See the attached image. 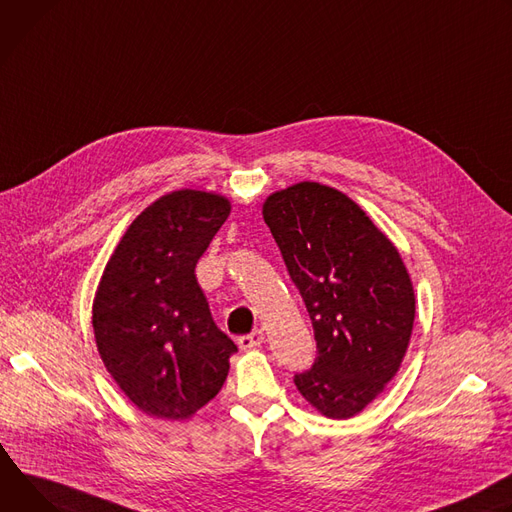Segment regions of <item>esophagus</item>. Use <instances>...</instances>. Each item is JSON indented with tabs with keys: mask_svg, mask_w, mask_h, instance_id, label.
Here are the masks:
<instances>
[{
	"mask_svg": "<svg viewBox=\"0 0 512 512\" xmlns=\"http://www.w3.org/2000/svg\"><path fill=\"white\" fill-rule=\"evenodd\" d=\"M264 342V333L260 329L252 331V333H246V335H240L238 337V346L242 350H252V348H258L260 344Z\"/></svg>",
	"mask_w": 512,
	"mask_h": 512,
	"instance_id": "obj_1",
	"label": "esophagus"
}]
</instances>
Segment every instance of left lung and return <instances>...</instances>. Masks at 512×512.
I'll return each mask as SVG.
<instances>
[{
    "label": "left lung",
    "mask_w": 512,
    "mask_h": 512,
    "mask_svg": "<svg viewBox=\"0 0 512 512\" xmlns=\"http://www.w3.org/2000/svg\"><path fill=\"white\" fill-rule=\"evenodd\" d=\"M262 215L317 342L313 366L295 384L325 417H354L409 346L415 293L401 254L350 197L319 183L270 195Z\"/></svg>",
    "instance_id": "8db88e82"
}]
</instances>
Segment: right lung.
Segmentation results:
<instances>
[{"instance_id":"1","label":"right lung","mask_w":512,"mask_h":512,"mask_svg":"<svg viewBox=\"0 0 512 512\" xmlns=\"http://www.w3.org/2000/svg\"><path fill=\"white\" fill-rule=\"evenodd\" d=\"M230 201L175 191L144 209L109 258L93 303L107 372L146 415L179 421L207 405L238 346L213 321L195 266Z\"/></svg>"}]
</instances>
